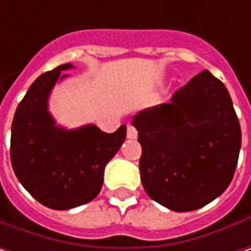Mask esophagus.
Wrapping results in <instances>:
<instances>
[{
    "mask_svg": "<svg viewBox=\"0 0 251 251\" xmlns=\"http://www.w3.org/2000/svg\"><path fill=\"white\" fill-rule=\"evenodd\" d=\"M137 130L133 125H127V139H136Z\"/></svg>",
    "mask_w": 251,
    "mask_h": 251,
    "instance_id": "34e87169",
    "label": "esophagus"
}]
</instances>
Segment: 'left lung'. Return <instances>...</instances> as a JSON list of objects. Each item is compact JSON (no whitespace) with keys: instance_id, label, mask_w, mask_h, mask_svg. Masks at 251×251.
Returning a JSON list of instances; mask_svg holds the SVG:
<instances>
[{"instance_id":"obj_1","label":"left lung","mask_w":251,"mask_h":251,"mask_svg":"<svg viewBox=\"0 0 251 251\" xmlns=\"http://www.w3.org/2000/svg\"><path fill=\"white\" fill-rule=\"evenodd\" d=\"M146 194L176 212L212 202L233 178L242 146L240 124L226 87L201 71L171 102L135 115Z\"/></svg>"}]
</instances>
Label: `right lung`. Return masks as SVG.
Segmentation results:
<instances>
[{
	"instance_id": "1",
	"label": "right lung",
	"mask_w": 251,
	"mask_h": 251,
	"mask_svg": "<svg viewBox=\"0 0 251 251\" xmlns=\"http://www.w3.org/2000/svg\"><path fill=\"white\" fill-rule=\"evenodd\" d=\"M71 63L38 77L19 102L11 129V163L19 182L42 205L64 211L93 201L106 163L125 142L126 126L105 133L95 125L67 130L48 109L54 84Z\"/></svg>"
}]
</instances>
